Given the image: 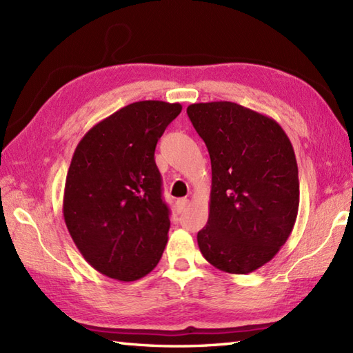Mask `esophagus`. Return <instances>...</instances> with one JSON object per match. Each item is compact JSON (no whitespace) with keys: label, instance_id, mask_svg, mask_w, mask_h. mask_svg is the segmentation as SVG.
<instances>
[{"label":"esophagus","instance_id":"obj_1","mask_svg":"<svg viewBox=\"0 0 353 353\" xmlns=\"http://www.w3.org/2000/svg\"><path fill=\"white\" fill-rule=\"evenodd\" d=\"M188 203H190L188 199H179L176 201V211H177V214H182L185 209H186V206H188Z\"/></svg>","mask_w":353,"mask_h":353}]
</instances>
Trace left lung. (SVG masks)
<instances>
[{"label": "left lung", "mask_w": 353, "mask_h": 353, "mask_svg": "<svg viewBox=\"0 0 353 353\" xmlns=\"http://www.w3.org/2000/svg\"><path fill=\"white\" fill-rule=\"evenodd\" d=\"M212 167L208 224L197 234L205 259L247 274L287 243L299 211V170L287 133L273 118L232 101L186 109Z\"/></svg>", "instance_id": "obj_1"}]
</instances>
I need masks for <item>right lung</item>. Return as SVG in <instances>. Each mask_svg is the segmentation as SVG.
Returning <instances> with one entry per match:
<instances>
[{
    "label": "right lung",
    "instance_id": "add662e5",
    "mask_svg": "<svg viewBox=\"0 0 353 353\" xmlns=\"http://www.w3.org/2000/svg\"><path fill=\"white\" fill-rule=\"evenodd\" d=\"M181 110L179 103H132L95 124L74 152L65 224L83 258L112 279L144 277L167 245L170 209L154 150Z\"/></svg>",
    "mask_w": 353,
    "mask_h": 353
}]
</instances>
